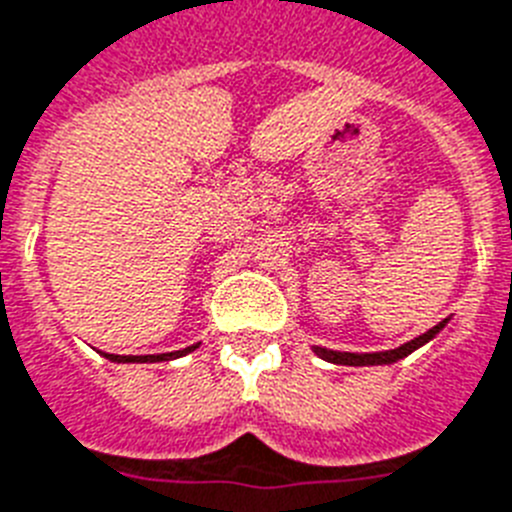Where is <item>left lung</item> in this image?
Instances as JSON below:
<instances>
[{
  "label": "left lung",
  "instance_id": "obj_1",
  "mask_svg": "<svg viewBox=\"0 0 512 512\" xmlns=\"http://www.w3.org/2000/svg\"><path fill=\"white\" fill-rule=\"evenodd\" d=\"M446 322L448 319H443V322L435 324L433 330L415 337V340L404 342V345H399V348L394 350H379V353H342V350H330V348H322V345H314L311 350H314L322 361L337 363V366H389V363L402 361V358H407L410 353H415L417 348H422L425 342L433 340V337L446 327Z\"/></svg>",
  "mask_w": 512,
  "mask_h": 512
}]
</instances>
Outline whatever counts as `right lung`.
<instances>
[{"label":"right lung","mask_w":512,"mask_h":512,"mask_svg":"<svg viewBox=\"0 0 512 512\" xmlns=\"http://www.w3.org/2000/svg\"><path fill=\"white\" fill-rule=\"evenodd\" d=\"M201 342H195L190 348L175 350V353H159V355H113V353H102V358H108L110 363H162V361H175V358H182V355L193 353Z\"/></svg>","instance_id":"right-lung-1"}]
</instances>
